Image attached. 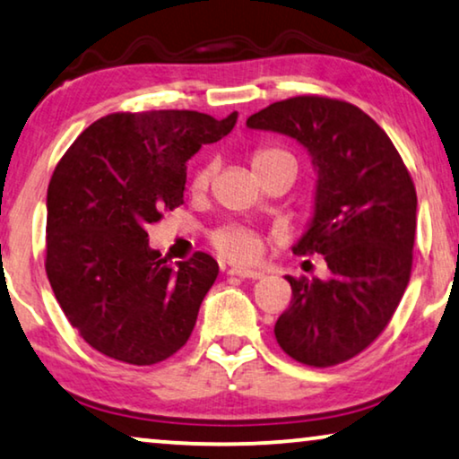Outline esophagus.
<instances>
[{"instance_id": "obj_1", "label": "esophagus", "mask_w": 459, "mask_h": 459, "mask_svg": "<svg viewBox=\"0 0 459 459\" xmlns=\"http://www.w3.org/2000/svg\"><path fill=\"white\" fill-rule=\"evenodd\" d=\"M229 274H232V276H238V279H251V281H257V279H262V273L260 270H247V268H230L229 270Z\"/></svg>"}]
</instances>
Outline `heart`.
I'll return each instance as SVG.
<instances>
[{
  "label": "heart",
  "instance_id": "heart-1",
  "mask_svg": "<svg viewBox=\"0 0 459 459\" xmlns=\"http://www.w3.org/2000/svg\"><path fill=\"white\" fill-rule=\"evenodd\" d=\"M279 160H291L295 162V158L291 153L285 150H276V147H270V150H257L254 156H251V164H254L255 172H260L262 168H266L268 164L279 162ZM297 166V164H295ZM218 164L214 160L205 162L193 172L191 178V191L193 193H204L208 191V186L214 178ZM212 245L218 254H222L224 257H229L232 262H241V264H249L254 262L257 255H260V237L255 235L254 230L241 227V224H222L221 229H216L210 237Z\"/></svg>",
  "mask_w": 459,
  "mask_h": 459
}]
</instances>
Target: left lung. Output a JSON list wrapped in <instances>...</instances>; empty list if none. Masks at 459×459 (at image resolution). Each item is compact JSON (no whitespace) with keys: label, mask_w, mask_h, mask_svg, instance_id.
<instances>
[{"label":"left lung","mask_w":459,"mask_h":459,"mask_svg":"<svg viewBox=\"0 0 459 459\" xmlns=\"http://www.w3.org/2000/svg\"><path fill=\"white\" fill-rule=\"evenodd\" d=\"M247 126L299 141L318 170L316 212L295 245L325 255L331 276L295 279L274 334L289 358L328 368L356 358L389 325L410 282L416 186L386 133L350 101L297 95Z\"/></svg>","instance_id":"8db88e82"}]
</instances>
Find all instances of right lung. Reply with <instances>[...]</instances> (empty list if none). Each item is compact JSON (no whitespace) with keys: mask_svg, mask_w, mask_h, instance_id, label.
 Instances as JSON below:
<instances>
[{"mask_svg":"<svg viewBox=\"0 0 459 459\" xmlns=\"http://www.w3.org/2000/svg\"><path fill=\"white\" fill-rule=\"evenodd\" d=\"M237 125L193 109L116 112L68 147L48 186L45 273L62 312L103 356L152 366L174 356L218 276L195 251L172 266L147 224L183 204L186 160Z\"/></svg>","mask_w":459,"mask_h":459,"instance_id":"obj_1","label":"right lung"}]
</instances>
